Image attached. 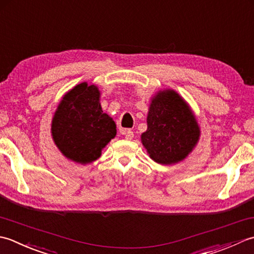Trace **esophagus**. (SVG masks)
<instances>
[{
	"mask_svg": "<svg viewBox=\"0 0 254 254\" xmlns=\"http://www.w3.org/2000/svg\"><path fill=\"white\" fill-rule=\"evenodd\" d=\"M120 131L122 134H125V138L127 140H131L133 137V132L130 130V129H126V128H121Z\"/></svg>",
	"mask_w": 254,
	"mask_h": 254,
	"instance_id": "1",
	"label": "esophagus"
}]
</instances>
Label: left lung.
<instances>
[{
	"label": "left lung",
	"instance_id": "obj_1",
	"mask_svg": "<svg viewBox=\"0 0 254 254\" xmlns=\"http://www.w3.org/2000/svg\"><path fill=\"white\" fill-rule=\"evenodd\" d=\"M147 125L141 142L150 158L160 164L182 161L192 152L200 136L190 107L171 89L159 91L151 98Z\"/></svg>",
	"mask_w": 254,
	"mask_h": 254
}]
</instances>
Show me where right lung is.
<instances>
[{"label":"right lung","mask_w":254,"mask_h":254,"mask_svg":"<svg viewBox=\"0 0 254 254\" xmlns=\"http://www.w3.org/2000/svg\"><path fill=\"white\" fill-rule=\"evenodd\" d=\"M101 93L86 82L65 93L51 123V136L65 158L86 164L101 157L103 148L116 136V124L103 113Z\"/></svg>","instance_id":"obj_1"}]
</instances>
